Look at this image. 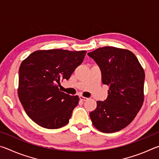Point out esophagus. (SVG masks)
I'll list each match as a JSON object with an SVG mask.
<instances>
[{"mask_svg":"<svg viewBox=\"0 0 159 159\" xmlns=\"http://www.w3.org/2000/svg\"><path fill=\"white\" fill-rule=\"evenodd\" d=\"M79 98H80V100H82V101H87L88 99V98H85V97H83L82 95H80L79 96Z\"/></svg>","mask_w":159,"mask_h":159,"instance_id":"obj_1","label":"esophagus"}]
</instances>
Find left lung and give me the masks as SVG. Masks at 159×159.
I'll return each instance as SVG.
<instances>
[{
  "instance_id": "8db88e82",
  "label": "left lung",
  "mask_w": 159,
  "mask_h": 159,
  "mask_svg": "<svg viewBox=\"0 0 159 159\" xmlns=\"http://www.w3.org/2000/svg\"><path fill=\"white\" fill-rule=\"evenodd\" d=\"M98 64L103 84L109 86L104 102H97L90 113L98 130L111 133L133 121L144 102V69L131 51L111 46L99 48L88 53Z\"/></svg>"
}]
</instances>
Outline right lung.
I'll return each instance as SVG.
<instances>
[{
  "label": "right lung",
  "instance_id": "1",
  "mask_svg": "<svg viewBox=\"0 0 159 159\" xmlns=\"http://www.w3.org/2000/svg\"><path fill=\"white\" fill-rule=\"evenodd\" d=\"M85 54V50H36L21 63L18 97L26 114L38 125L57 129L69 123L79 98L61 92L57 84L69 79Z\"/></svg>",
  "mask_w": 159,
  "mask_h": 159
}]
</instances>
